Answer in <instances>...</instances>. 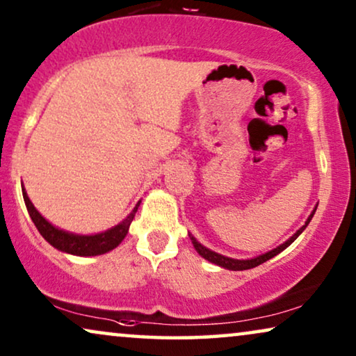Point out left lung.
I'll return each mask as SVG.
<instances>
[{
	"mask_svg": "<svg viewBox=\"0 0 356 356\" xmlns=\"http://www.w3.org/2000/svg\"><path fill=\"white\" fill-rule=\"evenodd\" d=\"M314 212H316V207H314V211L311 212V216L308 217V220L305 222V225L300 228V230H296V233L293 236H290L289 240H286L285 243H282L280 246H277V248H274V250L272 251H269V252H266V254H261V256H256V257H252V259H232V257H227V256H222V254H218V252H216V251H211L209 250V248H206V246H202L201 243H199L196 238H194L191 233H189V238H191V243H193V246L196 248V251L199 252V254H201L204 259H207L209 262H212V264H217V266H220V267H223V269H228V270H246V269H252V267H257L259 264H262V262H266V261H269V259H272V257L274 256H277L279 254V252H282L285 250V248H289L291 243H293L296 238H298L301 233H303V230L306 227H308V223L311 222V218H313V216H314Z\"/></svg>",
	"mask_w": 356,
	"mask_h": 356,
	"instance_id": "8db88e82",
	"label": "left lung"
}]
</instances>
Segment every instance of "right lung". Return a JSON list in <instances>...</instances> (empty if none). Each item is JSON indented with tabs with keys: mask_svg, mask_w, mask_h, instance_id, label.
Returning <instances> with one entry per match:
<instances>
[{
	"mask_svg": "<svg viewBox=\"0 0 356 356\" xmlns=\"http://www.w3.org/2000/svg\"><path fill=\"white\" fill-rule=\"evenodd\" d=\"M22 196L29 211V216H31L32 222L35 223L37 230L40 232V235L45 238L53 248L74 256H99L115 250V248L124 240V236L128 235L129 225L131 222H133V218L136 216V212H138V207L140 204V201L136 204L133 212H131L123 222L118 223V225L110 228V230L97 233V235H76V233L60 230V228L51 225V223L48 222L35 207H33V204L27 196L26 189H22Z\"/></svg>",
	"mask_w": 356,
	"mask_h": 356,
	"instance_id": "right-lung-1",
	"label": "right lung"
}]
</instances>
